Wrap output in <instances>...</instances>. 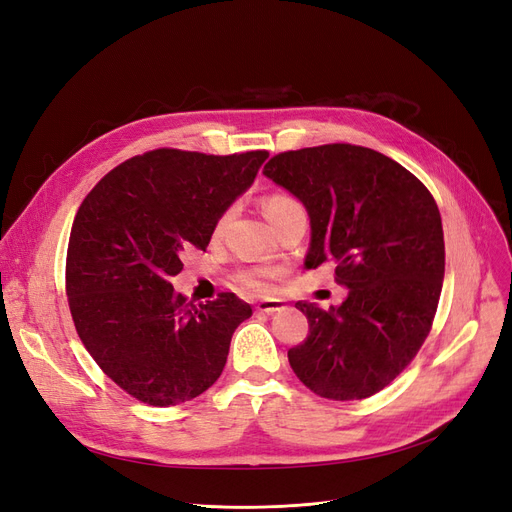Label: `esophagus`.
<instances>
[{
  "mask_svg": "<svg viewBox=\"0 0 512 512\" xmlns=\"http://www.w3.org/2000/svg\"><path fill=\"white\" fill-rule=\"evenodd\" d=\"M282 308H285V301H282V299H263V301H257V304H255V310L263 312V314H272V312H278Z\"/></svg>",
  "mask_w": 512,
  "mask_h": 512,
  "instance_id": "1",
  "label": "esophagus"
}]
</instances>
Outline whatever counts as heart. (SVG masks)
<instances>
[{"label":"heart","mask_w":512,"mask_h":512,"mask_svg":"<svg viewBox=\"0 0 512 512\" xmlns=\"http://www.w3.org/2000/svg\"><path fill=\"white\" fill-rule=\"evenodd\" d=\"M295 208H301L299 202L295 198H291L289 194L285 192H272L268 194L266 198H263V213H266V217L270 221L287 215L291 211H295ZM227 219H230V211H225L217 223H215V232L219 234ZM278 272L272 270V268H246V270H240L234 274V282L238 287L251 291V293H268L272 289V280Z\"/></svg>","instance_id":"heart-1"}]
</instances>
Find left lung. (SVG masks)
I'll return each mask as SVG.
<instances>
[{"label": "left lung", "instance_id": "obj_1", "mask_svg": "<svg viewBox=\"0 0 512 512\" xmlns=\"http://www.w3.org/2000/svg\"><path fill=\"white\" fill-rule=\"evenodd\" d=\"M263 175L308 208L306 268L333 261L335 282L350 289L339 308L297 301L310 333L289 350L291 369L323 399H367L432 329L445 276L439 206L405 166L350 143L282 151Z\"/></svg>", "mask_w": 512, "mask_h": 512}]
</instances>
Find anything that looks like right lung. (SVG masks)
<instances>
[{"instance_id": "right-lung-1", "label": "right lung", "mask_w": 512, "mask_h": 512, "mask_svg": "<svg viewBox=\"0 0 512 512\" xmlns=\"http://www.w3.org/2000/svg\"><path fill=\"white\" fill-rule=\"evenodd\" d=\"M266 158V149H151L113 168L80 204L65 266L73 325L94 363L137 401H192L221 375L251 306L234 293L196 306L168 280L183 270L185 249L206 251Z\"/></svg>"}]
</instances>
